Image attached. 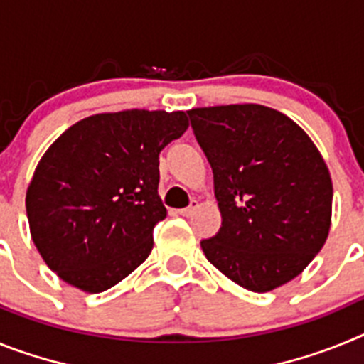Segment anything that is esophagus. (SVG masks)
Returning <instances> with one entry per match:
<instances>
[{
	"label": "esophagus",
	"mask_w": 364,
	"mask_h": 364,
	"mask_svg": "<svg viewBox=\"0 0 364 364\" xmlns=\"http://www.w3.org/2000/svg\"><path fill=\"white\" fill-rule=\"evenodd\" d=\"M197 210H198V202L193 200L189 208H184V210H180L178 213L182 215V217H191V215H195V211H197Z\"/></svg>",
	"instance_id": "esophagus-1"
}]
</instances>
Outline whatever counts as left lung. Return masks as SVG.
I'll use <instances>...</instances> for the list:
<instances>
[{"instance_id": "8db88e82", "label": "left lung", "mask_w": 364, "mask_h": 364, "mask_svg": "<svg viewBox=\"0 0 364 364\" xmlns=\"http://www.w3.org/2000/svg\"><path fill=\"white\" fill-rule=\"evenodd\" d=\"M211 164L222 226L202 240L205 259L266 294L310 264L332 224V178L323 154L282 112L259 104L188 111Z\"/></svg>"}]
</instances>
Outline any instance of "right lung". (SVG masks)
I'll list each match as a JSON object with an SVG mask.
<instances>
[{
    "label": "right lung",
    "mask_w": 364,
    "mask_h": 364,
    "mask_svg": "<svg viewBox=\"0 0 364 364\" xmlns=\"http://www.w3.org/2000/svg\"><path fill=\"white\" fill-rule=\"evenodd\" d=\"M188 125L184 111L100 112L45 151L25 205L32 242L62 281L100 294L149 257L167 215L159 154Z\"/></svg>",
    "instance_id": "add662e5"
}]
</instances>
